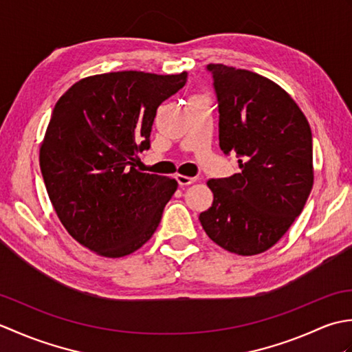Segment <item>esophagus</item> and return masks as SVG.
<instances>
[{
	"label": "esophagus",
	"instance_id": "1",
	"mask_svg": "<svg viewBox=\"0 0 352 352\" xmlns=\"http://www.w3.org/2000/svg\"><path fill=\"white\" fill-rule=\"evenodd\" d=\"M175 178H177V182H178V184L182 186V188H184V186L193 184V183L197 182L195 177H186V175H180V174H178Z\"/></svg>",
	"mask_w": 352,
	"mask_h": 352
}]
</instances>
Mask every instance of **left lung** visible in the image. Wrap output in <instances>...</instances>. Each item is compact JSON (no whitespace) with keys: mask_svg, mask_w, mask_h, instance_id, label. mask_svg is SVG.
I'll list each match as a JSON object with an SVG mask.
<instances>
[{"mask_svg":"<svg viewBox=\"0 0 352 352\" xmlns=\"http://www.w3.org/2000/svg\"><path fill=\"white\" fill-rule=\"evenodd\" d=\"M219 113V148L239 172L208 180L213 204L199 214L223 250L254 256L271 248L300 216L313 186L311 130L301 109L274 81L210 63Z\"/></svg>","mask_w":352,"mask_h":352,"instance_id":"left-lung-1","label":"left lung"}]
</instances>
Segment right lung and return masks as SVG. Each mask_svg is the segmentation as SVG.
Here are the masks:
<instances>
[{"mask_svg":"<svg viewBox=\"0 0 352 352\" xmlns=\"http://www.w3.org/2000/svg\"><path fill=\"white\" fill-rule=\"evenodd\" d=\"M188 72H109L77 81L57 101L41 146L52 207L77 242L104 257H124L148 242L178 188L140 172L160 104Z\"/></svg>","mask_w":352,"mask_h":352,"instance_id":"obj_1","label":"right lung"}]
</instances>
